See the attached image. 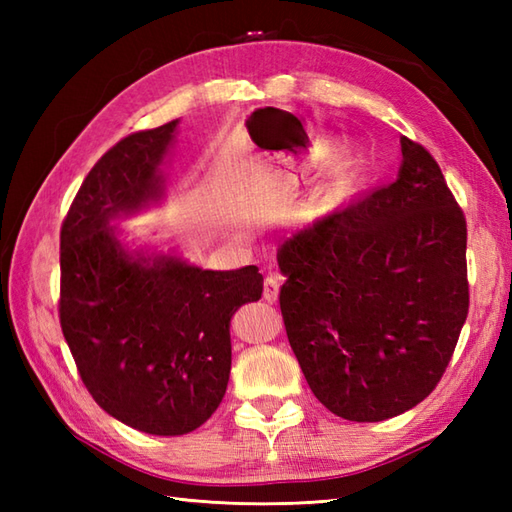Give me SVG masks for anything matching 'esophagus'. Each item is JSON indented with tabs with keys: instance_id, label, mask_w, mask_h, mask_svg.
<instances>
[{
	"instance_id": "esophagus-1",
	"label": "esophagus",
	"mask_w": 512,
	"mask_h": 512,
	"mask_svg": "<svg viewBox=\"0 0 512 512\" xmlns=\"http://www.w3.org/2000/svg\"><path fill=\"white\" fill-rule=\"evenodd\" d=\"M279 275H268L266 281H264V299L275 303L277 297H279Z\"/></svg>"
}]
</instances>
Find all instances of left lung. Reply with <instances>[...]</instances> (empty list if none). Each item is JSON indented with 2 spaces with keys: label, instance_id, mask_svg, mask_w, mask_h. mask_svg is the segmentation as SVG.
Listing matches in <instances>:
<instances>
[{
  "label": "left lung",
  "instance_id": "left-lung-1",
  "mask_svg": "<svg viewBox=\"0 0 512 512\" xmlns=\"http://www.w3.org/2000/svg\"><path fill=\"white\" fill-rule=\"evenodd\" d=\"M398 178L277 248L279 303L312 394L380 422L427 398L469 312L466 222L438 162L400 138Z\"/></svg>",
  "mask_w": 512,
  "mask_h": 512
}]
</instances>
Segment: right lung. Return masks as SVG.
<instances>
[{
	"instance_id": "right-lung-1",
	"label": "right lung",
	"mask_w": 512,
	"mask_h": 512,
	"mask_svg": "<svg viewBox=\"0 0 512 512\" xmlns=\"http://www.w3.org/2000/svg\"><path fill=\"white\" fill-rule=\"evenodd\" d=\"M178 118L123 138L96 162L61 228V330L92 398L149 436L213 416L231 374V319L262 299L257 266L209 270L129 242L118 220L167 198Z\"/></svg>"
}]
</instances>
